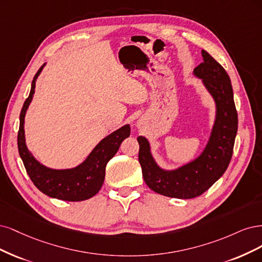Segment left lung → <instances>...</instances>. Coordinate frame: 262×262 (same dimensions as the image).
<instances>
[{"mask_svg": "<svg viewBox=\"0 0 262 262\" xmlns=\"http://www.w3.org/2000/svg\"><path fill=\"white\" fill-rule=\"evenodd\" d=\"M201 54L204 62L193 74L202 79L216 105L215 122L202 154L176 170L165 171L151 156L148 140L137 138L143 180L150 189L166 197L190 199L202 195L224 174L233 155L238 119L230 76L207 51L202 50Z\"/></svg>", "mask_w": 262, "mask_h": 262, "instance_id": "1", "label": "left lung"}]
</instances>
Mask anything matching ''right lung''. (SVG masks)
<instances>
[{"mask_svg": "<svg viewBox=\"0 0 262 262\" xmlns=\"http://www.w3.org/2000/svg\"><path fill=\"white\" fill-rule=\"evenodd\" d=\"M45 64L33 77L28 98L25 101L19 115V130L17 136L18 152L25 168L35 186L45 195L65 201H82L94 197L102 187L106 163L119 150L122 141L130 135L129 125L101 140L88 158L80 165L67 170H53L40 164L29 152L25 142V115L35 94L36 80Z\"/></svg>", "mask_w": 262, "mask_h": 262, "instance_id": "1", "label": "right lung"}]
</instances>
